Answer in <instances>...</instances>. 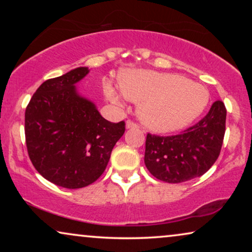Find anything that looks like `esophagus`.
<instances>
[{
	"instance_id": "obj_1",
	"label": "esophagus",
	"mask_w": 252,
	"mask_h": 252,
	"mask_svg": "<svg viewBox=\"0 0 252 252\" xmlns=\"http://www.w3.org/2000/svg\"><path fill=\"white\" fill-rule=\"evenodd\" d=\"M135 127H137V125L135 123H133V122H130V120H127L126 122V128H135Z\"/></svg>"
}]
</instances>
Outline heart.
<instances>
[{
	"label": "heart",
	"mask_w": 252,
	"mask_h": 252,
	"mask_svg": "<svg viewBox=\"0 0 252 252\" xmlns=\"http://www.w3.org/2000/svg\"><path fill=\"white\" fill-rule=\"evenodd\" d=\"M120 91L127 99L140 104L139 117L144 125L160 133L185 128L202 115L209 103L206 87L174 73L135 70L120 75ZM110 101L120 103L111 82L104 84Z\"/></svg>",
	"instance_id": "b5f03b06"
}]
</instances>
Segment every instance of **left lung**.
Instances as JSON below:
<instances>
[{
	"instance_id": "8db88e82",
	"label": "left lung",
	"mask_w": 252,
	"mask_h": 252,
	"mask_svg": "<svg viewBox=\"0 0 252 252\" xmlns=\"http://www.w3.org/2000/svg\"><path fill=\"white\" fill-rule=\"evenodd\" d=\"M226 113L225 104L216 101L204 118L181 134H148L144 154L148 171L168 184H181L204 174L221 150Z\"/></svg>"
}]
</instances>
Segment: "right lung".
<instances>
[{
    "label": "right lung",
    "mask_w": 252,
    "mask_h": 252,
    "mask_svg": "<svg viewBox=\"0 0 252 252\" xmlns=\"http://www.w3.org/2000/svg\"><path fill=\"white\" fill-rule=\"evenodd\" d=\"M88 73L81 66L44 81L25 111L31 161L44 179L67 189L97 180L125 132V123L108 122L94 102L79 94L75 85Z\"/></svg>",
    "instance_id": "1"
}]
</instances>
